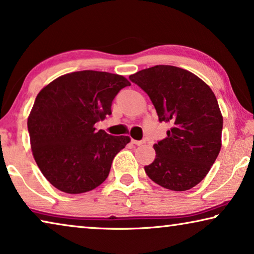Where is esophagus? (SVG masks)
Masks as SVG:
<instances>
[{"instance_id": "34e87169", "label": "esophagus", "mask_w": 254, "mask_h": 254, "mask_svg": "<svg viewBox=\"0 0 254 254\" xmlns=\"http://www.w3.org/2000/svg\"><path fill=\"white\" fill-rule=\"evenodd\" d=\"M143 142H145L143 140H132V143H134V145H137V146L142 145Z\"/></svg>"}]
</instances>
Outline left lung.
<instances>
[{"instance_id":"1","label":"left lung","mask_w":254,"mask_h":254,"mask_svg":"<svg viewBox=\"0 0 254 254\" xmlns=\"http://www.w3.org/2000/svg\"><path fill=\"white\" fill-rule=\"evenodd\" d=\"M128 78L148 94L160 122L172 124L154 145L156 157L145 166L147 176L170 190L195 187L221 148L222 115L214 93L196 75L175 66L146 68Z\"/></svg>"}]
</instances>
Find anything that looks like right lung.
<instances>
[{"label": "right lung", "mask_w": 254, "mask_h": 254, "mask_svg": "<svg viewBox=\"0 0 254 254\" xmlns=\"http://www.w3.org/2000/svg\"><path fill=\"white\" fill-rule=\"evenodd\" d=\"M128 85L121 75L81 70L40 91L27 127L36 164L52 186L81 194L107 179L113 160L130 138L97 131L94 124L112 114L116 94Z\"/></svg>", "instance_id": "obj_1"}]
</instances>
